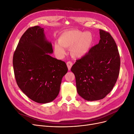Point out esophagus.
<instances>
[{
  "mask_svg": "<svg viewBox=\"0 0 134 134\" xmlns=\"http://www.w3.org/2000/svg\"><path fill=\"white\" fill-rule=\"evenodd\" d=\"M66 65H67V66L69 70H70L72 65V63L71 62H68L66 63Z\"/></svg>",
  "mask_w": 134,
  "mask_h": 134,
  "instance_id": "1",
  "label": "esophagus"
}]
</instances>
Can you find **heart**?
I'll use <instances>...</instances> for the list:
<instances>
[{"mask_svg": "<svg viewBox=\"0 0 134 134\" xmlns=\"http://www.w3.org/2000/svg\"><path fill=\"white\" fill-rule=\"evenodd\" d=\"M94 41V37L90 32H82L78 30L64 31L59 38V42L54 44L56 54L62 56L65 54V48H70L72 56L82 58L90 51Z\"/></svg>", "mask_w": 134, "mask_h": 134, "instance_id": "heart-1", "label": "heart"}]
</instances>
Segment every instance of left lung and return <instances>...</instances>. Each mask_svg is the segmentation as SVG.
Instances as JSON below:
<instances>
[{
    "label": "left lung",
    "mask_w": 134,
    "mask_h": 134,
    "mask_svg": "<svg viewBox=\"0 0 134 134\" xmlns=\"http://www.w3.org/2000/svg\"><path fill=\"white\" fill-rule=\"evenodd\" d=\"M99 35L98 44L76 60L71 69L78 93L89 101L104 98L115 86L120 72V54L114 39L102 30Z\"/></svg>",
    "instance_id": "left-lung-1"
}]
</instances>
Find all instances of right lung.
Wrapping results in <instances>:
<instances>
[{"label":"right lung","instance_id":"1","mask_svg":"<svg viewBox=\"0 0 134 134\" xmlns=\"http://www.w3.org/2000/svg\"><path fill=\"white\" fill-rule=\"evenodd\" d=\"M52 44L44 30L36 26L28 28L20 38L13 58L16 82L25 94L35 102L46 103L59 94L66 63L52 58Z\"/></svg>","mask_w":134,"mask_h":134}]
</instances>
